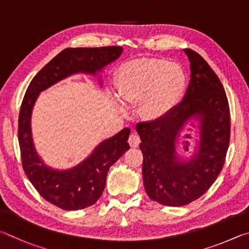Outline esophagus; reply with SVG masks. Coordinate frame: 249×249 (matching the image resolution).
I'll return each mask as SVG.
<instances>
[{
  "instance_id": "34e87169",
  "label": "esophagus",
  "mask_w": 249,
  "mask_h": 249,
  "mask_svg": "<svg viewBox=\"0 0 249 249\" xmlns=\"http://www.w3.org/2000/svg\"><path fill=\"white\" fill-rule=\"evenodd\" d=\"M128 142H129V144L131 147H138L139 144H140V142H141L140 137H139L137 133H131V134H130L129 139H128Z\"/></svg>"
}]
</instances>
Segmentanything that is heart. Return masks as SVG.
I'll use <instances>...</instances> for the list:
<instances>
[{
	"label": "heart",
	"mask_w": 249,
	"mask_h": 249,
	"mask_svg": "<svg viewBox=\"0 0 249 249\" xmlns=\"http://www.w3.org/2000/svg\"><path fill=\"white\" fill-rule=\"evenodd\" d=\"M119 97L127 104L144 100L142 112L147 120L162 119L179 102L186 76L177 64L150 59L121 65L115 77Z\"/></svg>",
	"instance_id": "heart-1"
}]
</instances>
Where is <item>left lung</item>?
Here are the masks:
<instances>
[{"mask_svg":"<svg viewBox=\"0 0 249 249\" xmlns=\"http://www.w3.org/2000/svg\"><path fill=\"white\" fill-rule=\"evenodd\" d=\"M184 51L190 62L184 99L162 119L137 124L145 191L152 200L168 207L185 206L207 193L223 168L230 143L224 87L201 55L191 49ZM190 119L198 120V146L189 160L181 161L176 152L177 138ZM182 138L195 140L189 134Z\"/></svg>","mask_w":249,"mask_h":249,"instance_id":"8db88e82","label":"left lung"}]
</instances>
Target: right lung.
I'll return each mask as SVG.
<instances>
[{
	"label": "right lung",
	"instance_id": "1",
	"mask_svg": "<svg viewBox=\"0 0 249 249\" xmlns=\"http://www.w3.org/2000/svg\"><path fill=\"white\" fill-rule=\"evenodd\" d=\"M124 48H68L46 64L30 82L21 103L18 117V142L21 164L26 175L43 199L63 210H81L93 206L106 185L109 167L130 149V129L95 147L89 158L75 167L58 171L47 166L35 150L30 119L40 91L76 73L97 74L119 58ZM102 83V81H100Z\"/></svg>",
	"mask_w": 249,
	"mask_h": 249
}]
</instances>
